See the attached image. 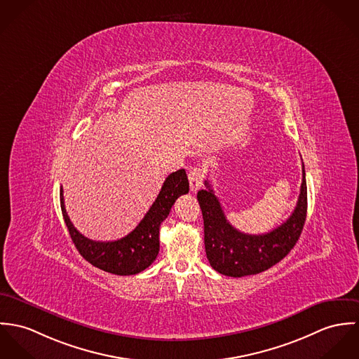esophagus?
I'll return each instance as SVG.
<instances>
[{"mask_svg":"<svg viewBox=\"0 0 359 359\" xmlns=\"http://www.w3.org/2000/svg\"><path fill=\"white\" fill-rule=\"evenodd\" d=\"M205 179V169L201 166H196L189 172V180H190V189L193 193H196L202 186Z\"/></svg>","mask_w":359,"mask_h":359,"instance_id":"1","label":"esophagus"}]
</instances>
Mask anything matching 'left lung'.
Wrapping results in <instances>:
<instances>
[{
	"mask_svg": "<svg viewBox=\"0 0 359 359\" xmlns=\"http://www.w3.org/2000/svg\"><path fill=\"white\" fill-rule=\"evenodd\" d=\"M206 190L197 194L203 217V241L210 266L220 274L241 278L259 274L280 262L296 245L307 216V183L303 165L300 194L293 213L270 233L252 236L241 233L226 219L208 180Z\"/></svg>",
	"mask_w": 359,
	"mask_h": 359,
	"instance_id": "left-lung-1",
	"label": "left lung"
}]
</instances>
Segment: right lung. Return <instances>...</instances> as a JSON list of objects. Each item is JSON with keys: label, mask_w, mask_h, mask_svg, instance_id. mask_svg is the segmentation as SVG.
<instances>
[{"label": "right lung", "mask_w": 359, "mask_h": 359, "mask_svg": "<svg viewBox=\"0 0 359 359\" xmlns=\"http://www.w3.org/2000/svg\"><path fill=\"white\" fill-rule=\"evenodd\" d=\"M189 193V179L184 169L170 173L160 194L136 229L123 238L109 242L92 241L73 226L65 208L63 189H60V206L65 223L81 256L92 266L116 276H135L146 270L160 252V226L168 217L175 201Z\"/></svg>", "instance_id": "right-lung-1"}]
</instances>
